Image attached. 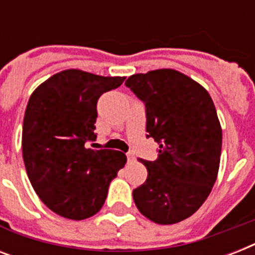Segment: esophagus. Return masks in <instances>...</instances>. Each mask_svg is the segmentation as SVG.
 <instances>
[{"instance_id":"obj_1","label":"esophagus","mask_w":255,"mask_h":255,"mask_svg":"<svg viewBox=\"0 0 255 255\" xmlns=\"http://www.w3.org/2000/svg\"><path fill=\"white\" fill-rule=\"evenodd\" d=\"M127 159L129 163H132V161H135V156H133V153H127Z\"/></svg>"}]
</instances>
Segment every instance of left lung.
<instances>
[{
    "label": "left lung",
    "instance_id": "1",
    "mask_svg": "<svg viewBox=\"0 0 255 255\" xmlns=\"http://www.w3.org/2000/svg\"><path fill=\"white\" fill-rule=\"evenodd\" d=\"M126 86L145 106L147 137L159 144L155 161L133 189L140 213L160 225L190 217L204 204L217 178L222 131L205 88L172 69L135 74Z\"/></svg>",
    "mask_w": 255,
    "mask_h": 255
}]
</instances>
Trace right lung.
Returning <instances> with one entry per match:
<instances>
[{
    "label": "right lung",
    "instance_id": "1",
    "mask_svg": "<svg viewBox=\"0 0 255 255\" xmlns=\"http://www.w3.org/2000/svg\"><path fill=\"white\" fill-rule=\"evenodd\" d=\"M124 77L65 70L31 94L22 128V156L35 193L49 209L85 220L103 206L108 186L127 163L123 152L92 149L96 103Z\"/></svg>",
    "mask_w": 255,
    "mask_h": 255
}]
</instances>
